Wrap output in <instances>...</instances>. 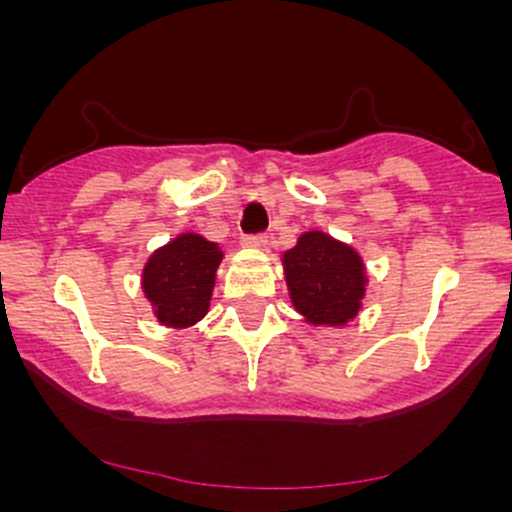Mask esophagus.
I'll list each match as a JSON object with an SVG mask.
<instances>
[{
  "mask_svg": "<svg viewBox=\"0 0 512 512\" xmlns=\"http://www.w3.org/2000/svg\"><path fill=\"white\" fill-rule=\"evenodd\" d=\"M243 245H248V248H264L267 236L264 233H250V236H243Z\"/></svg>",
  "mask_w": 512,
  "mask_h": 512,
  "instance_id": "esophagus-1",
  "label": "esophagus"
}]
</instances>
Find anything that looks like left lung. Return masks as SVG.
Instances as JSON below:
<instances>
[{"mask_svg": "<svg viewBox=\"0 0 512 512\" xmlns=\"http://www.w3.org/2000/svg\"><path fill=\"white\" fill-rule=\"evenodd\" d=\"M291 301L313 325H344L366 293L363 262L349 245L320 231L303 233L284 255Z\"/></svg>", "mask_w": 512, "mask_h": 512, "instance_id": "obj_1", "label": "left lung"}]
</instances>
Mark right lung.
Here are the masks:
<instances>
[{
  "mask_svg": "<svg viewBox=\"0 0 512 512\" xmlns=\"http://www.w3.org/2000/svg\"><path fill=\"white\" fill-rule=\"evenodd\" d=\"M221 250L195 233H182L156 250L144 267V293L168 327H190L209 310Z\"/></svg>",
  "mask_w": 512,
  "mask_h": 512,
  "instance_id": "1",
  "label": "right lung"
}]
</instances>
